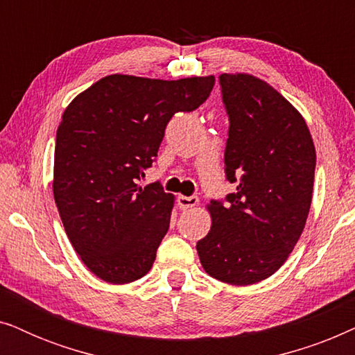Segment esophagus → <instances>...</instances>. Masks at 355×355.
I'll return each instance as SVG.
<instances>
[{
    "label": "esophagus",
    "instance_id": "1",
    "mask_svg": "<svg viewBox=\"0 0 355 355\" xmlns=\"http://www.w3.org/2000/svg\"><path fill=\"white\" fill-rule=\"evenodd\" d=\"M178 205L182 208V210H187V208H193L198 205V198L196 196L186 197V196H179L178 197Z\"/></svg>",
    "mask_w": 355,
    "mask_h": 355
}]
</instances>
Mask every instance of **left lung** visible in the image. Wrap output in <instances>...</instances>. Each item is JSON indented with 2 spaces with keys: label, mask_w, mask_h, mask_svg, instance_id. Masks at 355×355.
<instances>
[{
  "label": "left lung",
  "mask_w": 355,
  "mask_h": 355,
  "mask_svg": "<svg viewBox=\"0 0 355 355\" xmlns=\"http://www.w3.org/2000/svg\"><path fill=\"white\" fill-rule=\"evenodd\" d=\"M230 116L226 178L236 193L207 205L210 232L197 242L203 270L232 286L270 278L297 244L312 205L317 153L302 114L252 74H221Z\"/></svg>",
  "instance_id": "8db88e82"
}]
</instances>
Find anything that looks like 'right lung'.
<instances>
[{"label": "right lung", "instance_id": "obj_1", "mask_svg": "<svg viewBox=\"0 0 355 355\" xmlns=\"http://www.w3.org/2000/svg\"><path fill=\"white\" fill-rule=\"evenodd\" d=\"M215 77L106 76L67 105L58 125L53 193L72 247L111 284L140 279L168 232L174 196L137 181L179 111L208 98Z\"/></svg>", "mask_w": 355, "mask_h": 355}]
</instances>
